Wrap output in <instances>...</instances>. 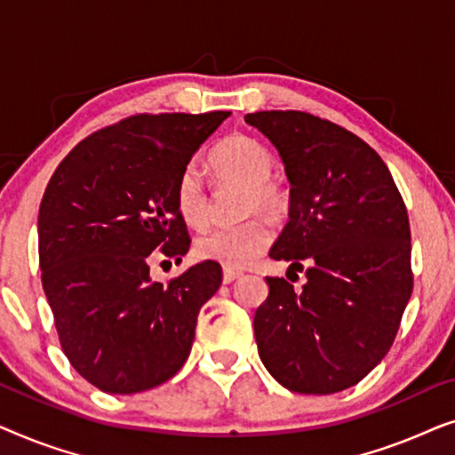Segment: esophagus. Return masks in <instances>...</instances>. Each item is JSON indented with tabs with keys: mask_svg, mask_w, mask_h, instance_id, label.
<instances>
[{
	"mask_svg": "<svg viewBox=\"0 0 455 455\" xmlns=\"http://www.w3.org/2000/svg\"><path fill=\"white\" fill-rule=\"evenodd\" d=\"M242 277V271L235 269H223V283H232L235 279Z\"/></svg>",
	"mask_w": 455,
	"mask_h": 455,
	"instance_id": "esophagus-1",
	"label": "esophagus"
}]
</instances>
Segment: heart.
<instances>
[{
	"instance_id": "obj_1",
	"label": "heart",
	"mask_w": 455,
	"mask_h": 455,
	"mask_svg": "<svg viewBox=\"0 0 455 455\" xmlns=\"http://www.w3.org/2000/svg\"><path fill=\"white\" fill-rule=\"evenodd\" d=\"M209 170L217 182L244 186L242 215L263 213L271 220L288 211L290 195L285 186L271 176L275 170V157L263 142L252 136L234 134L211 148L207 157ZM176 207L190 228L201 229L209 223L211 203L203 180L192 165H186L176 180ZM273 240V232L263 217L235 223L228 228H215L196 240V257L213 260L228 269H240L257 260Z\"/></svg>"
}]
</instances>
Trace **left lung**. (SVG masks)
I'll list each match as a JSON object with an SVG mask.
<instances>
[{"label": "left lung", "mask_w": 455, "mask_h": 455, "mask_svg": "<svg viewBox=\"0 0 455 455\" xmlns=\"http://www.w3.org/2000/svg\"><path fill=\"white\" fill-rule=\"evenodd\" d=\"M244 120L273 142L291 186L290 221L269 257L308 265L300 290L267 277L259 356L290 391L335 394L385 358L412 296L406 204L383 159L350 130L307 111Z\"/></svg>", "instance_id": "left-lung-1"}]
</instances>
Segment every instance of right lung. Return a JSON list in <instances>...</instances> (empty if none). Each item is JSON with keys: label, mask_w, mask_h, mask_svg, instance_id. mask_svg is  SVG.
Instances as JSON below:
<instances>
[{"label": "right lung", "mask_w": 455, "mask_h": 455, "mask_svg": "<svg viewBox=\"0 0 455 455\" xmlns=\"http://www.w3.org/2000/svg\"><path fill=\"white\" fill-rule=\"evenodd\" d=\"M228 116L126 117L80 140L49 180L39 209L43 290L61 350L105 394H139L176 375L198 310L220 290V263L159 283L148 259L155 248L173 259L188 252L173 188Z\"/></svg>", "instance_id": "obj_1"}]
</instances>
